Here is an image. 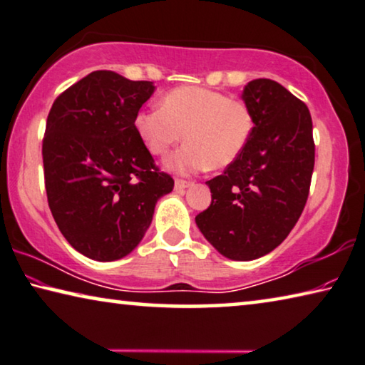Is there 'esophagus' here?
I'll return each instance as SVG.
<instances>
[{
  "label": "esophagus",
  "instance_id": "34e87169",
  "mask_svg": "<svg viewBox=\"0 0 365 365\" xmlns=\"http://www.w3.org/2000/svg\"><path fill=\"white\" fill-rule=\"evenodd\" d=\"M189 186H192V181H186V179H176L175 182V189L179 190V192L184 189H187Z\"/></svg>",
  "mask_w": 365,
  "mask_h": 365
}]
</instances>
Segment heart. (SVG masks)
<instances>
[{
    "label": "heart",
    "mask_w": 365,
    "mask_h": 365,
    "mask_svg": "<svg viewBox=\"0 0 365 365\" xmlns=\"http://www.w3.org/2000/svg\"><path fill=\"white\" fill-rule=\"evenodd\" d=\"M134 128L147 150L163 157L179 140L187 142L166 160L178 173L225 168L252 139L255 119L244 100L204 87H178L161 98L160 108L140 110Z\"/></svg>",
    "instance_id": "b5f03b06"
}]
</instances>
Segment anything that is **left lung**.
I'll list each match as a JSON object with an SVG mask.
<instances>
[{
  "label": "left lung",
  "instance_id": "left-lung-1",
  "mask_svg": "<svg viewBox=\"0 0 365 365\" xmlns=\"http://www.w3.org/2000/svg\"><path fill=\"white\" fill-rule=\"evenodd\" d=\"M242 98L255 128L246 150L207 181L212 204L195 217L231 260H254L282 244L306 207L315 163L307 105L272 79L250 81Z\"/></svg>",
  "mask_w": 365,
  "mask_h": 365
}]
</instances>
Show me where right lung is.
Instances as JSON below:
<instances>
[{"instance_id":"1","label":"right lung","mask_w":365,"mask_h":365,"mask_svg":"<svg viewBox=\"0 0 365 365\" xmlns=\"http://www.w3.org/2000/svg\"><path fill=\"white\" fill-rule=\"evenodd\" d=\"M148 81L93 71L66 88L48 113L41 143L53 218L77 252L98 262L128 255L175 187L134 128L150 98Z\"/></svg>"}]
</instances>
